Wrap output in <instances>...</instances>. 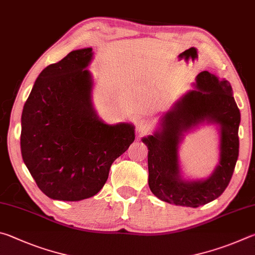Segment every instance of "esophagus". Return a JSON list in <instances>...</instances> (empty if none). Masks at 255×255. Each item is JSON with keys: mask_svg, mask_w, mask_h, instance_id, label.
Wrapping results in <instances>:
<instances>
[{"mask_svg": "<svg viewBox=\"0 0 255 255\" xmlns=\"http://www.w3.org/2000/svg\"><path fill=\"white\" fill-rule=\"evenodd\" d=\"M149 128H150V122L148 120H145L143 118H139L135 121V128L137 132L145 133L148 132Z\"/></svg>", "mask_w": 255, "mask_h": 255, "instance_id": "34e87169", "label": "esophagus"}]
</instances>
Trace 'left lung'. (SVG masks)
Returning <instances> with one entry per match:
<instances>
[{"instance_id": "1", "label": "left lung", "mask_w": 255, "mask_h": 255, "mask_svg": "<svg viewBox=\"0 0 255 255\" xmlns=\"http://www.w3.org/2000/svg\"><path fill=\"white\" fill-rule=\"evenodd\" d=\"M196 89L181 97L162 118L161 130L143 137L148 146L149 187L159 199L178 206L199 207L224 193L239 158L241 113L231 84L208 71L197 76ZM209 120L220 124V163L206 181L185 182L177 150L182 133Z\"/></svg>"}]
</instances>
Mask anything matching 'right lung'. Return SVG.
<instances>
[{"instance_id": "right-lung-1", "label": "right lung", "mask_w": 255, "mask_h": 255, "mask_svg": "<svg viewBox=\"0 0 255 255\" xmlns=\"http://www.w3.org/2000/svg\"><path fill=\"white\" fill-rule=\"evenodd\" d=\"M92 48L69 52L35 80L21 118V153L39 189L49 198L93 197L112 163L134 141V127L109 125L92 105L87 69Z\"/></svg>"}]
</instances>
